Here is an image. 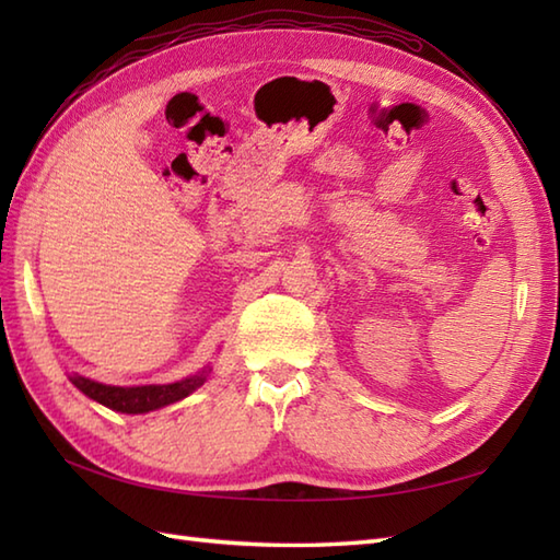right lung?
Here are the masks:
<instances>
[{"mask_svg": "<svg viewBox=\"0 0 560 560\" xmlns=\"http://www.w3.org/2000/svg\"><path fill=\"white\" fill-rule=\"evenodd\" d=\"M211 373V365H205L195 375H187L177 383L168 385H132V387H120V385H103L96 380H89L83 375H69V383L74 385L79 392H83L89 399L103 404L113 411L120 413H149L168 407V404L180 401L192 395L195 389L207 383Z\"/></svg>", "mask_w": 560, "mask_h": 560, "instance_id": "right-lung-1", "label": "right lung"}]
</instances>
